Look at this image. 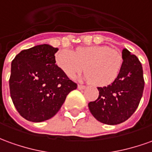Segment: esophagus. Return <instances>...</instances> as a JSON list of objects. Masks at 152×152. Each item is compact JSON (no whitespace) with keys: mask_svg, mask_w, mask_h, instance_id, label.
I'll return each instance as SVG.
<instances>
[{"mask_svg":"<svg viewBox=\"0 0 152 152\" xmlns=\"http://www.w3.org/2000/svg\"><path fill=\"white\" fill-rule=\"evenodd\" d=\"M85 88H86V86H84V85H81V84H78V88L79 90L84 89Z\"/></svg>","mask_w":152,"mask_h":152,"instance_id":"1","label":"esophagus"}]
</instances>
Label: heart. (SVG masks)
Instances as JSON below:
<instances>
[{"label": "heart", "mask_w": 152, "mask_h": 152, "mask_svg": "<svg viewBox=\"0 0 152 152\" xmlns=\"http://www.w3.org/2000/svg\"><path fill=\"white\" fill-rule=\"evenodd\" d=\"M58 67L69 77L74 78L84 70L83 79L95 86L106 87L118 78L123 64L120 52L106 45L79 47L75 52L59 50L55 55Z\"/></svg>", "instance_id": "1"}]
</instances>
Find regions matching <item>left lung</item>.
I'll list each match as a JSON object with an SVG mask.
<instances>
[{
  "instance_id": "obj_1",
  "label": "left lung",
  "mask_w": 152,
  "mask_h": 152,
  "mask_svg": "<svg viewBox=\"0 0 152 152\" xmlns=\"http://www.w3.org/2000/svg\"><path fill=\"white\" fill-rule=\"evenodd\" d=\"M122 54L123 64L117 80L108 86L98 87V98L88 103L92 115L107 125H117L130 118L137 108L144 90L141 62L126 49Z\"/></svg>"
}]
</instances>
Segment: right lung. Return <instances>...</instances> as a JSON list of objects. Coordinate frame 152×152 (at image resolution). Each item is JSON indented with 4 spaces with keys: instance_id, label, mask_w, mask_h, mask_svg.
<instances>
[{
    "instance_id": "right-lung-1",
    "label": "right lung",
    "mask_w": 152,
    "mask_h": 152,
    "mask_svg": "<svg viewBox=\"0 0 152 152\" xmlns=\"http://www.w3.org/2000/svg\"><path fill=\"white\" fill-rule=\"evenodd\" d=\"M58 50L40 45L22 50L12 60L10 97L20 115L28 121L40 122L53 118L67 95L77 88V83L56 65Z\"/></svg>"
}]
</instances>
